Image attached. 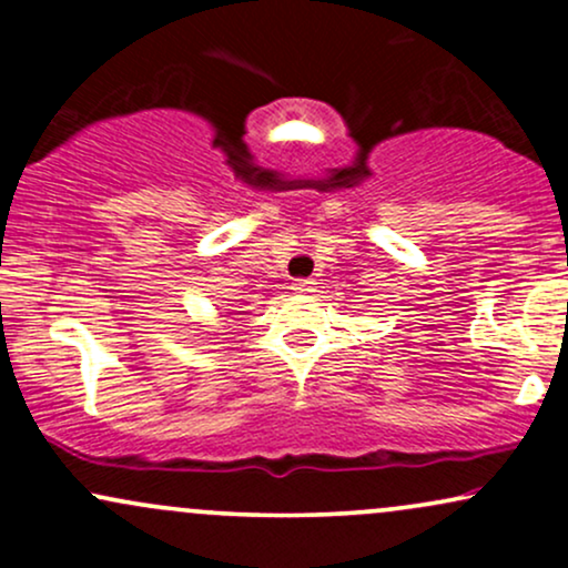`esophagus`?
Wrapping results in <instances>:
<instances>
[{
    "label": "esophagus",
    "instance_id": "34e87169",
    "mask_svg": "<svg viewBox=\"0 0 568 568\" xmlns=\"http://www.w3.org/2000/svg\"><path fill=\"white\" fill-rule=\"evenodd\" d=\"M291 288L296 291L298 296H310V293H315V283H312V280H296V283H293Z\"/></svg>",
    "mask_w": 568,
    "mask_h": 568
}]
</instances>
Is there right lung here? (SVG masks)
<instances>
[{
  "label": "right lung",
  "instance_id": "1",
  "mask_svg": "<svg viewBox=\"0 0 568 568\" xmlns=\"http://www.w3.org/2000/svg\"><path fill=\"white\" fill-rule=\"evenodd\" d=\"M226 315H232V312H226ZM226 315H221V317H226Z\"/></svg>",
  "mask_w": 568,
  "mask_h": 568
}]
</instances>
